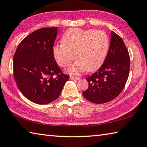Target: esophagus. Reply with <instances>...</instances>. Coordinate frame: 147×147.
<instances>
[{
	"instance_id": "1",
	"label": "esophagus",
	"mask_w": 147,
	"mask_h": 147,
	"mask_svg": "<svg viewBox=\"0 0 147 147\" xmlns=\"http://www.w3.org/2000/svg\"><path fill=\"white\" fill-rule=\"evenodd\" d=\"M70 78L72 80H79L80 78L79 77H77V76H70Z\"/></svg>"
}]
</instances>
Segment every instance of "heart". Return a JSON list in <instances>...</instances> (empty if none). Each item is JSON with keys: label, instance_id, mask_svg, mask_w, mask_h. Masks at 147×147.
<instances>
[{"label": "heart", "instance_id": "obj_1", "mask_svg": "<svg viewBox=\"0 0 147 147\" xmlns=\"http://www.w3.org/2000/svg\"><path fill=\"white\" fill-rule=\"evenodd\" d=\"M61 42L54 46L53 56L61 67L69 65L75 57L76 61L68 68L71 74L96 71L103 64L108 53V36L96 30L69 29L63 33Z\"/></svg>", "mask_w": 147, "mask_h": 147}]
</instances>
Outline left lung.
Returning <instances> with one entry per match:
<instances>
[{"label": "left lung", "instance_id": "1", "mask_svg": "<svg viewBox=\"0 0 147 147\" xmlns=\"http://www.w3.org/2000/svg\"><path fill=\"white\" fill-rule=\"evenodd\" d=\"M130 64L123 40L111 31L108 54L98 71L86 78L89 87L82 93L84 97L95 104L106 103L116 98L127 82Z\"/></svg>", "mask_w": 147, "mask_h": 147}]
</instances>
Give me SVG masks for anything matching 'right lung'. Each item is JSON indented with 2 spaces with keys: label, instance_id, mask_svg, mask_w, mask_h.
I'll return each instance as SVG.
<instances>
[{
  "label": "right lung",
  "instance_id": "1",
  "mask_svg": "<svg viewBox=\"0 0 147 147\" xmlns=\"http://www.w3.org/2000/svg\"><path fill=\"white\" fill-rule=\"evenodd\" d=\"M58 27L32 32L19 45L13 56L15 80L29 100L47 104L60 95L69 76L58 66L53 53Z\"/></svg>",
  "mask_w": 147,
  "mask_h": 147
}]
</instances>
